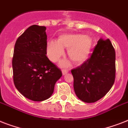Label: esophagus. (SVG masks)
I'll use <instances>...</instances> for the list:
<instances>
[{
	"label": "esophagus",
	"instance_id": "1",
	"mask_svg": "<svg viewBox=\"0 0 128 128\" xmlns=\"http://www.w3.org/2000/svg\"><path fill=\"white\" fill-rule=\"evenodd\" d=\"M62 74H63V75H66V74H67V73H68V70H62Z\"/></svg>",
	"mask_w": 128,
	"mask_h": 128
}]
</instances>
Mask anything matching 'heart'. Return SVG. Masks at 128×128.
<instances>
[{
	"label": "heart",
	"instance_id": "1",
	"mask_svg": "<svg viewBox=\"0 0 128 128\" xmlns=\"http://www.w3.org/2000/svg\"><path fill=\"white\" fill-rule=\"evenodd\" d=\"M92 39L82 34H62L58 40H51L46 44V54L52 62H56L64 55V49H68V55L74 64H83L88 60L92 48ZM70 62L63 60L60 66L67 67Z\"/></svg>",
	"mask_w": 128,
	"mask_h": 128
}]
</instances>
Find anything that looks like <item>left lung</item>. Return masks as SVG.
I'll return each instance as SVG.
<instances>
[{
    "mask_svg": "<svg viewBox=\"0 0 128 128\" xmlns=\"http://www.w3.org/2000/svg\"><path fill=\"white\" fill-rule=\"evenodd\" d=\"M115 62V50L110 40L100 38L91 57L71 71L77 97L86 103L103 98L114 83Z\"/></svg>",
    "mask_w": 128,
    "mask_h": 128,
    "instance_id": "left-lung-1",
    "label": "left lung"
}]
</instances>
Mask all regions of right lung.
Instances as JSON below:
<instances>
[{"mask_svg":"<svg viewBox=\"0 0 128 128\" xmlns=\"http://www.w3.org/2000/svg\"><path fill=\"white\" fill-rule=\"evenodd\" d=\"M46 28L28 27L16 40L12 58L13 80L20 93L35 102L48 99L61 70L46 56Z\"/></svg>","mask_w":128,"mask_h":128,"instance_id":"add662e5","label":"right lung"}]
</instances>
